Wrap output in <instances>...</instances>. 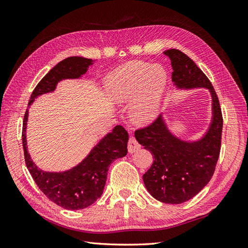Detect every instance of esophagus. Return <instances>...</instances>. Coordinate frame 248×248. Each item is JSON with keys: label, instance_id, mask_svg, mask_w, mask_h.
Listing matches in <instances>:
<instances>
[{"label": "esophagus", "instance_id": "34e87169", "mask_svg": "<svg viewBox=\"0 0 248 248\" xmlns=\"http://www.w3.org/2000/svg\"><path fill=\"white\" fill-rule=\"evenodd\" d=\"M140 148V145L138 142V140H136V138H130L128 140V152L129 153H133L138 151V150Z\"/></svg>", "mask_w": 248, "mask_h": 248}]
</instances>
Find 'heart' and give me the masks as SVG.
<instances>
[{
    "label": "heart",
    "instance_id": "heart-1",
    "mask_svg": "<svg viewBox=\"0 0 248 248\" xmlns=\"http://www.w3.org/2000/svg\"><path fill=\"white\" fill-rule=\"evenodd\" d=\"M167 72L162 67L144 62H129L112 71L106 79L107 92L112 100L123 103L133 97L132 112L146 123L156 117L167 87Z\"/></svg>",
    "mask_w": 248,
    "mask_h": 248
}]
</instances>
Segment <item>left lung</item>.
I'll return each mask as SVG.
<instances>
[{"mask_svg": "<svg viewBox=\"0 0 248 248\" xmlns=\"http://www.w3.org/2000/svg\"><path fill=\"white\" fill-rule=\"evenodd\" d=\"M163 54L170 60L171 80L178 90L205 88L212 97L211 123L197 140H184L172 134L162 115L134 133L154 158L142 176L147 190L159 202L181 204L197 196L214 174L220 152L222 115L213 86L196 63L179 49Z\"/></svg>", "mask_w": 248, "mask_h": 248, "instance_id": "8db88e82", "label": "left lung"}]
</instances>
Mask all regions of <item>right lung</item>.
Returning <instances> with one entry per match:
<instances>
[{
  "label": "right lung",
  "instance_id": "obj_1",
  "mask_svg": "<svg viewBox=\"0 0 248 248\" xmlns=\"http://www.w3.org/2000/svg\"><path fill=\"white\" fill-rule=\"evenodd\" d=\"M91 65L93 60L82 57H69L58 63L36 86L29 107L38 96L54 92L59 81L79 78ZM28 117L27 108L22 124V146L27 168L37 186L51 202L64 209L80 210L91 206L103 193L109 164L127 154L128 133L124 127L117 125L78 166L64 171H46L36 166L28 152Z\"/></svg>",
  "mask_w": 248,
  "mask_h": 248
}]
</instances>
